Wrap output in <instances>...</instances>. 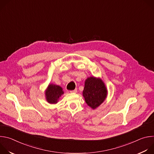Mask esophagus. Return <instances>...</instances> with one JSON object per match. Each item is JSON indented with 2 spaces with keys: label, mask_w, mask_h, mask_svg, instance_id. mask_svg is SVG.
Masks as SVG:
<instances>
[{
  "label": "esophagus",
  "mask_w": 154,
  "mask_h": 154,
  "mask_svg": "<svg viewBox=\"0 0 154 154\" xmlns=\"http://www.w3.org/2000/svg\"><path fill=\"white\" fill-rule=\"evenodd\" d=\"M71 93H76L77 92V89H75L74 90H72V91H70Z\"/></svg>",
  "instance_id": "1"
}]
</instances>
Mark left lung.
Listing matches in <instances>:
<instances>
[{"label":"left lung","mask_w":154,"mask_h":154,"mask_svg":"<svg viewBox=\"0 0 154 154\" xmlns=\"http://www.w3.org/2000/svg\"><path fill=\"white\" fill-rule=\"evenodd\" d=\"M108 91L105 83L99 77L91 76L85 82L83 96L86 104L94 109L106 99Z\"/></svg>","instance_id":"1"}]
</instances>
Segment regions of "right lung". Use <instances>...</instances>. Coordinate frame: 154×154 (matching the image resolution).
I'll return each mask as SVG.
<instances>
[{"label":"right lung","instance_id":"obj_1","mask_svg":"<svg viewBox=\"0 0 154 154\" xmlns=\"http://www.w3.org/2000/svg\"><path fill=\"white\" fill-rule=\"evenodd\" d=\"M47 102L51 104L57 103L64 94L62 88L53 83H49L45 92Z\"/></svg>","mask_w":154,"mask_h":154}]
</instances>
